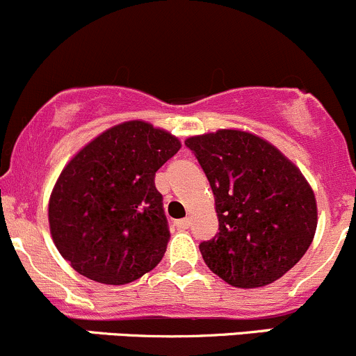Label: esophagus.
Masks as SVG:
<instances>
[{
  "label": "esophagus",
  "instance_id": "obj_1",
  "mask_svg": "<svg viewBox=\"0 0 356 356\" xmlns=\"http://www.w3.org/2000/svg\"><path fill=\"white\" fill-rule=\"evenodd\" d=\"M175 225H177L179 229H188L189 225H191V220H189V218H181V220H175Z\"/></svg>",
  "mask_w": 356,
  "mask_h": 356
}]
</instances>
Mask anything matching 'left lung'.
Here are the masks:
<instances>
[{"label": "left lung", "mask_w": 356, "mask_h": 356, "mask_svg": "<svg viewBox=\"0 0 356 356\" xmlns=\"http://www.w3.org/2000/svg\"><path fill=\"white\" fill-rule=\"evenodd\" d=\"M215 196L218 234L200 251L234 288L272 284L301 260L317 229V200L300 168L264 138L239 129L191 136Z\"/></svg>", "instance_id": "1"}]
</instances>
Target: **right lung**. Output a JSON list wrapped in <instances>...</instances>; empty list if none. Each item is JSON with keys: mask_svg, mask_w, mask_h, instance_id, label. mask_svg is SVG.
Listing matches in <instances>:
<instances>
[{"mask_svg": "<svg viewBox=\"0 0 356 356\" xmlns=\"http://www.w3.org/2000/svg\"><path fill=\"white\" fill-rule=\"evenodd\" d=\"M179 149L165 129L129 120L75 153L48 204L53 243L74 270L120 286L160 264L170 234L155 174Z\"/></svg>", "mask_w": 356, "mask_h": 356, "instance_id": "obj_1", "label": "right lung"}]
</instances>
